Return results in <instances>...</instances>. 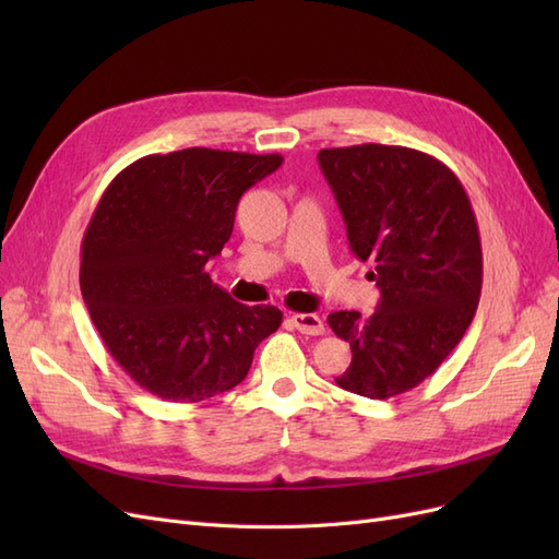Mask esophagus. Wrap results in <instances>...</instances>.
I'll return each mask as SVG.
<instances>
[{
  "instance_id": "esophagus-1",
  "label": "esophagus",
  "mask_w": 559,
  "mask_h": 559,
  "mask_svg": "<svg viewBox=\"0 0 559 559\" xmlns=\"http://www.w3.org/2000/svg\"><path fill=\"white\" fill-rule=\"evenodd\" d=\"M292 321L296 324V329H298L300 333H306V335H321V333H326L324 319L317 317V314H294Z\"/></svg>"
}]
</instances>
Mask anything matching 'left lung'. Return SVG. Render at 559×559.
I'll list each match as a JSON object with an SVG mask.
<instances>
[{
  "label": "left lung",
  "mask_w": 559,
  "mask_h": 559,
  "mask_svg": "<svg viewBox=\"0 0 559 559\" xmlns=\"http://www.w3.org/2000/svg\"><path fill=\"white\" fill-rule=\"evenodd\" d=\"M324 173L347 226L349 251L370 261L378 310L329 314L352 347L335 382L366 399L411 392L460 345L483 286L478 222L445 163L408 146L321 148Z\"/></svg>",
  "instance_id": "8db88e82"
}]
</instances>
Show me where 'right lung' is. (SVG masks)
I'll return each mask as SVG.
<instances>
[{
	"instance_id": "right-lung-1",
	"label": "right lung",
	"mask_w": 559,
	"mask_h": 559,
	"mask_svg": "<svg viewBox=\"0 0 559 559\" xmlns=\"http://www.w3.org/2000/svg\"><path fill=\"white\" fill-rule=\"evenodd\" d=\"M282 160L202 146L151 154L99 198L81 242V294L114 361L154 396L228 392L280 329L275 306L233 300L205 263L228 242L242 193Z\"/></svg>"
}]
</instances>
